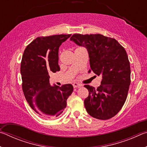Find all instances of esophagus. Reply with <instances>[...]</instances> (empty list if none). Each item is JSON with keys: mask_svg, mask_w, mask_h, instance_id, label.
<instances>
[{"mask_svg": "<svg viewBox=\"0 0 147 147\" xmlns=\"http://www.w3.org/2000/svg\"><path fill=\"white\" fill-rule=\"evenodd\" d=\"M73 87H74V88H76V89H77V88H80V87L82 86L81 84H78V83H76V82L73 83Z\"/></svg>", "mask_w": 147, "mask_h": 147, "instance_id": "esophagus-1", "label": "esophagus"}]
</instances>
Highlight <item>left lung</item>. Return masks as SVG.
<instances>
[{
  "instance_id": "left-lung-1",
  "label": "left lung",
  "mask_w": 147,
  "mask_h": 147,
  "mask_svg": "<svg viewBox=\"0 0 147 147\" xmlns=\"http://www.w3.org/2000/svg\"><path fill=\"white\" fill-rule=\"evenodd\" d=\"M70 40L85 47L91 69L102 77L96 89L84 86L89 91L84 100L87 112L101 120L113 117L123 106L130 85V65L125 49L115 39L98 34H74Z\"/></svg>"
}]
</instances>
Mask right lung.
I'll return each instance as SVG.
<instances>
[{
    "mask_svg": "<svg viewBox=\"0 0 147 147\" xmlns=\"http://www.w3.org/2000/svg\"><path fill=\"white\" fill-rule=\"evenodd\" d=\"M71 35L39 37L24 51L21 65L22 88L32 109L45 118L60 115L67 106V100L73 91L71 84L59 87L49 82V72L60 70L59 47Z\"/></svg>",
    "mask_w": 147,
    "mask_h": 147,
    "instance_id": "right-lung-1",
    "label": "right lung"
}]
</instances>
